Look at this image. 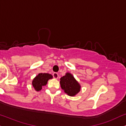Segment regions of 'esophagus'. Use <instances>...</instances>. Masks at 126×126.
<instances>
[{"label":"esophagus","instance_id":"obj_1","mask_svg":"<svg viewBox=\"0 0 126 126\" xmlns=\"http://www.w3.org/2000/svg\"><path fill=\"white\" fill-rule=\"evenodd\" d=\"M52 76H53V77L55 79H57L58 78V74L57 72H54L53 73V74H52Z\"/></svg>","mask_w":126,"mask_h":126}]
</instances>
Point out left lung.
<instances>
[{
	"mask_svg": "<svg viewBox=\"0 0 126 126\" xmlns=\"http://www.w3.org/2000/svg\"><path fill=\"white\" fill-rule=\"evenodd\" d=\"M60 80L61 87L68 95L75 96L80 91V85L69 73L61 78Z\"/></svg>",
	"mask_w": 126,
	"mask_h": 126,
	"instance_id": "obj_1",
	"label": "left lung"
}]
</instances>
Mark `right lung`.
<instances>
[{
    "mask_svg": "<svg viewBox=\"0 0 126 126\" xmlns=\"http://www.w3.org/2000/svg\"><path fill=\"white\" fill-rule=\"evenodd\" d=\"M51 78H52V76L51 74L40 73L32 80V86L37 91H41L42 87L45 86L47 83L48 79Z\"/></svg>",
    "mask_w": 126,
    "mask_h": 126,
    "instance_id": "add662e5",
    "label": "right lung"
}]
</instances>
